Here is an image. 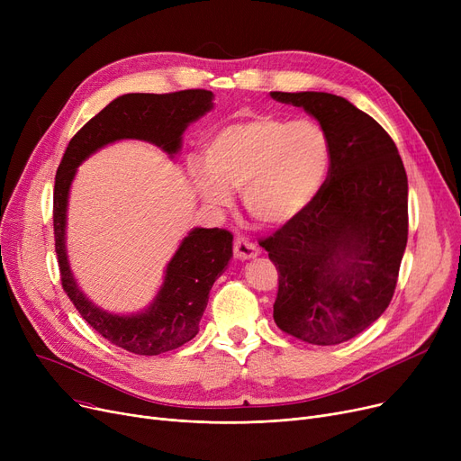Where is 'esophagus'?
Returning a JSON list of instances; mask_svg holds the SVG:
<instances>
[{
  "instance_id": "esophagus-1",
  "label": "esophagus",
  "mask_w": 461,
  "mask_h": 461,
  "mask_svg": "<svg viewBox=\"0 0 461 461\" xmlns=\"http://www.w3.org/2000/svg\"><path fill=\"white\" fill-rule=\"evenodd\" d=\"M233 254L237 259H252L256 256H259V249L250 243V240L247 237H237L233 240Z\"/></svg>"
}]
</instances>
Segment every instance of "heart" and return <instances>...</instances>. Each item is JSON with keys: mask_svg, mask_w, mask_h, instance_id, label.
<instances>
[{"mask_svg": "<svg viewBox=\"0 0 461 461\" xmlns=\"http://www.w3.org/2000/svg\"><path fill=\"white\" fill-rule=\"evenodd\" d=\"M330 167V141L316 121L256 115L226 125L207 141L203 167L192 166L198 196L230 203V190H243L245 209L258 222L282 228L316 202Z\"/></svg>", "mask_w": 461, "mask_h": 461, "instance_id": "b5f03b06", "label": "heart"}]
</instances>
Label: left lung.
Segmentation results:
<instances>
[{"label": "left lung", "mask_w": 461, "mask_h": 461, "mask_svg": "<svg viewBox=\"0 0 461 461\" xmlns=\"http://www.w3.org/2000/svg\"><path fill=\"white\" fill-rule=\"evenodd\" d=\"M329 136L330 167L320 196L261 247L278 269L275 323L313 346L366 330L391 304L407 245V176L396 143L344 96L273 91Z\"/></svg>", "instance_id": "8db88e82"}]
</instances>
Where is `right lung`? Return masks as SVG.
<instances>
[{"mask_svg": "<svg viewBox=\"0 0 461 461\" xmlns=\"http://www.w3.org/2000/svg\"><path fill=\"white\" fill-rule=\"evenodd\" d=\"M212 99L214 95L205 89L121 95L72 136L58 167L54 239L61 285L80 316L96 332L113 346L136 355L172 351L198 334L211 287L233 256V235L218 228L188 231L166 265L164 280L153 303L141 312L119 316L93 304L72 275L65 237L70 185L86 158L119 140L149 141L174 158L183 145V132L192 121L212 110Z\"/></svg>", "mask_w": 461, "mask_h": 461, "instance_id": "right-lung-1", "label": "right lung"}]
</instances>
